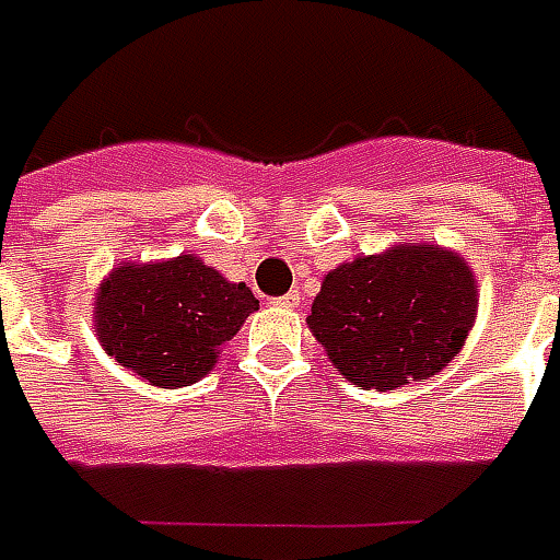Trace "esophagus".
I'll return each instance as SVG.
<instances>
[{
    "instance_id": "esophagus-1",
    "label": "esophagus",
    "mask_w": 560,
    "mask_h": 560,
    "mask_svg": "<svg viewBox=\"0 0 560 560\" xmlns=\"http://www.w3.org/2000/svg\"><path fill=\"white\" fill-rule=\"evenodd\" d=\"M273 304H277V307H287V311H292V307H299L301 304V295L299 292H289V295H283V299H273Z\"/></svg>"
}]
</instances>
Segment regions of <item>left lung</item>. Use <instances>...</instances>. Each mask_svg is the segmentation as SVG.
Masks as SVG:
<instances>
[{
  "mask_svg": "<svg viewBox=\"0 0 560 560\" xmlns=\"http://www.w3.org/2000/svg\"><path fill=\"white\" fill-rule=\"evenodd\" d=\"M477 277L438 244H398L337 265L313 299V337L352 386L422 383L462 352L477 319Z\"/></svg>",
  "mask_w": 560,
  "mask_h": 560,
  "instance_id": "obj_1",
  "label": "left lung"
}]
</instances>
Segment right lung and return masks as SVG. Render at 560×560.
Returning a JSON list of instances; mask_svg holds the SVG:
<instances>
[{"instance_id":"right-lung-1","label":"right lung","mask_w":560,"mask_h":560,"mask_svg":"<svg viewBox=\"0 0 560 560\" xmlns=\"http://www.w3.org/2000/svg\"><path fill=\"white\" fill-rule=\"evenodd\" d=\"M259 311L247 283L225 280L196 253L135 265L122 261L98 283V343L114 362L160 388L198 383L213 371L220 347Z\"/></svg>"}]
</instances>
